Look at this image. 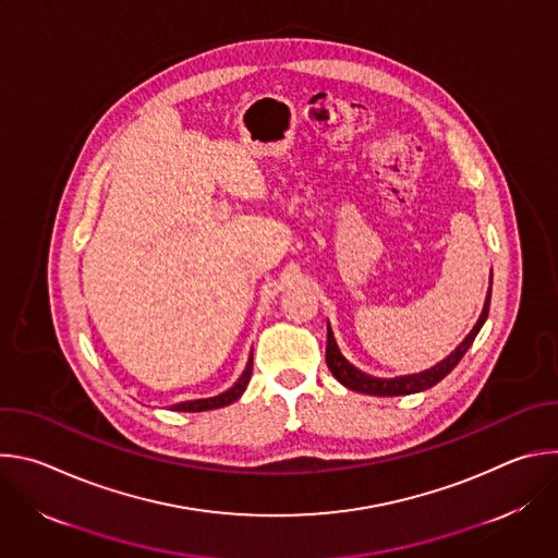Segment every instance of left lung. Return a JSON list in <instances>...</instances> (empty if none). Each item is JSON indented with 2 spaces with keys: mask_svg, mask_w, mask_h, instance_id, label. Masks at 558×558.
<instances>
[{
  "mask_svg": "<svg viewBox=\"0 0 558 558\" xmlns=\"http://www.w3.org/2000/svg\"><path fill=\"white\" fill-rule=\"evenodd\" d=\"M490 295H493V274H490V287H488V295L482 308L480 320L472 327V331L461 340V344L441 362H437L435 366L420 371V373H411V375H400V377H373L364 371H360L357 366H353L338 349V342L333 338L331 325H327V366L333 373V377L357 392H366V395H375V397H395V395H413V392H422L426 388H433L437 381H441L457 364L459 360L465 355V351L470 349V344L474 342L476 333L482 331L484 323L488 320V308H490Z\"/></svg>",
  "mask_w": 558,
  "mask_h": 558,
  "instance_id": "obj_1",
  "label": "left lung"
}]
</instances>
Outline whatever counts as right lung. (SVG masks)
<instances>
[{
  "label": "right lung",
  "instance_id": "right-lung-1",
  "mask_svg": "<svg viewBox=\"0 0 558 558\" xmlns=\"http://www.w3.org/2000/svg\"><path fill=\"white\" fill-rule=\"evenodd\" d=\"M252 368H254V353L250 355V362L243 371V375L238 377V381L227 388L225 392L220 395H214V397H205V400H190V402H181V404H174L172 411H179V413H203V411H214V409H222V407H229L231 402H235L238 397H241L250 384V377H252Z\"/></svg>",
  "mask_w": 558,
  "mask_h": 558
}]
</instances>
